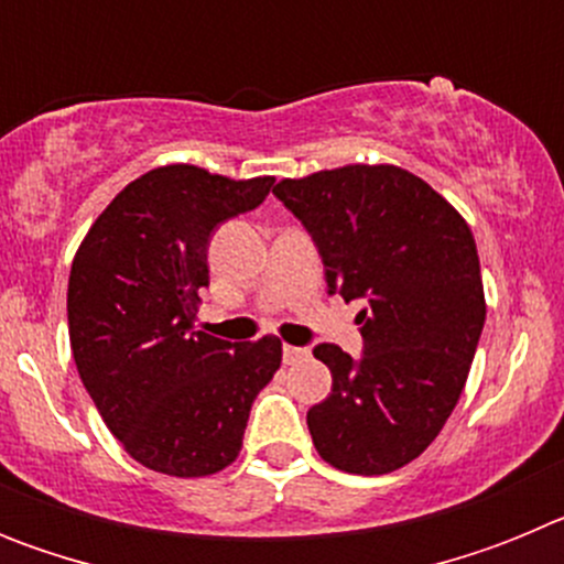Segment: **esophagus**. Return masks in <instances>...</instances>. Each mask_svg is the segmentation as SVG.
<instances>
[{"label":"esophagus","mask_w":564,"mask_h":564,"mask_svg":"<svg viewBox=\"0 0 564 564\" xmlns=\"http://www.w3.org/2000/svg\"><path fill=\"white\" fill-rule=\"evenodd\" d=\"M282 358H285V364L302 361V358H307V347H293V344H285V347H282Z\"/></svg>","instance_id":"esophagus-1"}]
</instances>
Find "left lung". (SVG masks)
Here are the masks:
<instances>
[{
    "label": "left lung",
    "mask_w": 564,
    "mask_h": 564,
    "mask_svg": "<svg viewBox=\"0 0 564 564\" xmlns=\"http://www.w3.org/2000/svg\"><path fill=\"white\" fill-rule=\"evenodd\" d=\"M311 234L327 293L361 299V356L316 344L333 390L307 410L313 446L350 475H387L443 430L486 322L466 220L398 166H341L273 186Z\"/></svg>",
    "instance_id": "8db88e82"
}]
</instances>
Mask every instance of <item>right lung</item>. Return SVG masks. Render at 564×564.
Returning a JSON list of instances; mask_svg holds the SVG:
<instances>
[{
    "label": "right lung",
    "instance_id": "add662e5",
    "mask_svg": "<svg viewBox=\"0 0 564 564\" xmlns=\"http://www.w3.org/2000/svg\"><path fill=\"white\" fill-rule=\"evenodd\" d=\"M273 177L228 181L174 163L129 183L84 237L67 288L78 376L123 449L172 477L237 460L282 341L194 327L217 226L265 200Z\"/></svg>",
    "mask_w": 564,
    "mask_h": 564
}]
</instances>
